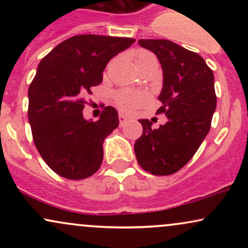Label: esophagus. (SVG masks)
Masks as SVG:
<instances>
[{
	"label": "esophagus",
	"mask_w": 248,
	"mask_h": 248,
	"mask_svg": "<svg viewBox=\"0 0 248 248\" xmlns=\"http://www.w3.org/2000/svg\"><path fill=\"white\" fill-rule=\"evenodd\" d=\"M129 120V118H128L127 115H124V114H119V121H120V126H124V124H126V122Z\"/></svg>",
	"instance_id": "34e87169"
}]
</instances>
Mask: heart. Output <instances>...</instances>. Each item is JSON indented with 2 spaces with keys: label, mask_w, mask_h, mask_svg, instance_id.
I'll return each instance as SVG.
<instances>
[{
  "label": "heart",
  "mask_w": 248,
  "mask_h": 248,
  "mask_svg": "<svg viewBox=\"0 0 248 248\" xmlns=\"http://www.w3.org/2000/svg\"><path fill=\"white\" fill-rule=\"evenodd\" d=\"M149 56H153V55L150 52H148V51L139 50L138 52H136L135 62L141 61V59L146 58V57H149ZM146 100H147V95L140 92L124 91V92L119 93V94L116 95V101H118L119 106H120L122 109H130V108L140 106V105L143 104Z\"/></svg>",
  "instance_id": "obj_1"
}]
</instances>
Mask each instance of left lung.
<instances>
[{
	"label": "left lung",
	"instance_id": "8db88e82",
	"mask_svg": "<svg viewBox=\"0 0 248 248\" xmlns=\"http://www.w3.org/2000/svg\"><path fill=\"white\" fill-rule=\"evenodd\" d=\"M161 62L163 87L158 95L167 122L157 129L141 119L143 132L134 144L136 160L146 171L167 176L192 158L211 127L217 106L213 72L198 53L167 39H140Z\"/></svg>",
	"mask_w": 248,
	"mask_h": 248
}]
</instances>
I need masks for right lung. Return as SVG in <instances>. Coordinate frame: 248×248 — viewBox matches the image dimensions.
Masks as SVG:
<instances>
[{
  "instance_id": "add662e5",
  "label": "right lung",
  "mask_w": 248,
  "mask_h": 248,
  "mask_svg": "<svg viewBox=\"0 0 248 248\" xmlns=\"http://www.w3.org/2000/svg\"><path fill=\"white\" fill-rule=\"evenodd\" d=\"M134 42L122 37L73 36L39 62L28 92V116L37 150L62 177L84 179L100 168L102 143L119 126V116L114 107L107 106L98 121L85 120V95L101 84L108 62Z\"/></svg>"
}]
</instances>
